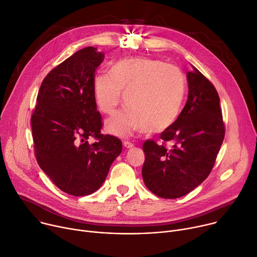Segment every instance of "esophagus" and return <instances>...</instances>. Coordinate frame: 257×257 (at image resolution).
<instances>
[{"instance_id": "esophagus-1", "label": "esophagus", "mask_w": 257, "mask_h": 257, "mask_svg": "<svg viewBox=\"0 0 257 257\" xmlns=\"http://www.w3.org/2000/svg\"><path fill=\"white\" fill-rule=\"evenodd\" d=\"M124 147L127 148V149H132L134 147V145L130 142H124Z\"/></svg>"}]
</instances>
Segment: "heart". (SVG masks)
Wrapping results in <instances>:
<instances>
[{"label": "heart", "instance_id": "1", "mask_svg": "<svg viewBox=\"0 0 257 257\" xmlns=\"http://www.w3.org/2000/svg\"><path fill=\"white\" fill-rule=\"evenodd\" d=\"M92 86L96 105L105 114L114 113L124 95L128 108L106 122L107 131L118 136L169 129L180 114L186 90L177 66L143 57L115 62L109 76L96 75Z\"/></svg>", "mask_w": 257, "mask_h": 257}]
</instances>
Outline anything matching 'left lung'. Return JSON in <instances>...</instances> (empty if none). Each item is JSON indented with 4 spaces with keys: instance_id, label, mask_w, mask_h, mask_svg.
Masks as SVG:
<instances>
[{
    "instance_id": "1",
    "label": "left lung",
    "mask_w": 257,
    "mask_h": 257,
    "mask_svg": "<svg viewBox=\"0 0 257 257\" xmlns=\"http://www.w3.org/2000/svg\"><path fill=\"white\" fill-rule=\"evenodd\" d=\"M189 96L176 122L161 133L163 142H145L143 178L147 188L164 199H176L192 192L211 172L224 138V124L218 93L193 66L186 73Z\"/></svg>"
}]
</instances>
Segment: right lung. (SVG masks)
<instances>
[{"label":"right lung","instance_id":"right-lung-1","mask_svg":"<svg viewBox=\"0 0 257 257\" xmlns=\"http://www.w3.org/2000/svg\"><path fill=\"white\" fill-rule=\"evenodd\" d=\"M104 54L86 47L54 67L43 80L32 114L35 156L59 190L88 196L105 180L122 142L103 135L93 96V79ZM97 142L92 145L87 139Z\"/></svg>","mask_w":257,"mask_h":257}]
</instances>
